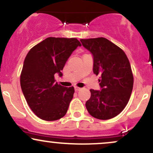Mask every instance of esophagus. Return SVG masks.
<instances>
[{
  "mask_svg": "<svg viewBox=\"0 0 153 153\" xmlns=\"http://www.w3.org/2000/svg\"><path fill=\"white\" fill-rule=\"evenodd\" d=\"M80 90V88H79V87L78 86H75V91H78Z\"/></svg>",
  "mask_w": 153,
  "mask_h": 153,
  "instance_id": "1",
  "label": "esophagus"
}]
</instances>
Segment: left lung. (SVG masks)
I'll use <instances>...</instances> for the list:
<instances>
[{"instance_id": "1", "label": "left lung", "mask_w": 153, "mask_h": 153, "mask_svg": "<svg viewBox=\"0 0 153 153\" xmlns=\"http://www.w3.org/2000/svg\"><path fill=\"white\" fill-rule=\"evenodd\" d=\"M82 45L93 55V71L101 75L102 90L91 89L85 102L91 116L108 120L117 116L128 104L134 85L130 62L125 52L105 38L80 39Z\"/></svg>"}]
</instances>
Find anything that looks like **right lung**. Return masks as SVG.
I'll return each mask as SVG.
<instances>
[{"label": "right lung", "instance_id": "right-lung-1", "mask_svg": "<svg viewBox=\"0 0 153 153\" xmlns=\"http://www.w3.org/2000/svg\"><path fill=\"white\" fill-rule=\"evenodd\" d=\"M80 46L77 38L49 37L33 47L27 54L20 84L30 109L42 120H56L67 113L74 87L58 84L54 75H62L61 70L68 58Z\"/></svg>", "mask_w": 153, "mask_h": 153}]
</instances>
